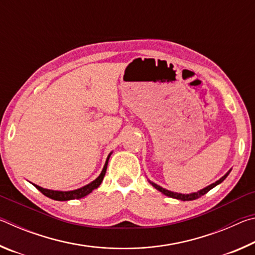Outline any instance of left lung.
Listing matches in <instances>:
<instances>
[{
    "mask_svg": "<svg viewBox=\"0 0 255 255\" xmlns=\"http://www.w3.org/2000/svg\"><path fill=\"white\" fill-rule=\"evenodd\" d=\"M231 171H232V169H231L230 171H228L225 175H223L221 179L216 181V182L209 184L208 187L201 189V190H199V191H197V192H191V193H179V192H173V191H170V190H166V189L162 188L161 185H158V184H156V183L152 182V181H150V180H148V182H149L150 184H152L155 189H157L159 192H162L163 195H165V196H167V197H171V198H174V199H178V200L190 201V200H196V199H198V198H200L201 196L206 195V193L208 192L209 190L215 188L216 185L221 184V183L223 182V181L227 178V175L231 173Z\"/></svg>",
    "mask_w": 255,
    "mask_h": 255,
    "instance_id": "obj_1",
    "label": "left lung"
}]
</instances>
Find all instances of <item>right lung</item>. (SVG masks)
I'll use <instances>...</instances> for the list:
<instances>
[{"mask_svg": "<svg viewBox=\"0 0 255 255\" xmlns=\"http://www.w3.org/2000/svg\"><path fill=\"white\" fill-rule=\"evenodd\" d=\"M111 154H112V152L109 155H108V157L106 159V163H105V166H103L100 175H99L96 180H93L92 182H90L89 184H86L82 188L71 190V191H58V190L45 189V188L39 187V185H37V184H33V183L32 184L38 190H39L42 195H45L46 197L50 198V199H54V200H57V201H67V200H73V199H81V198H83L85 196H88L89 193H91L94 189H97L99 185L101 184L102 180L106 175L108 162H109V158L111 156Z\"/></svg>", "mask_w": 255, "mask_h": 255, "instance_id": "add662e5", "label": "right lung"}]
</instances>
